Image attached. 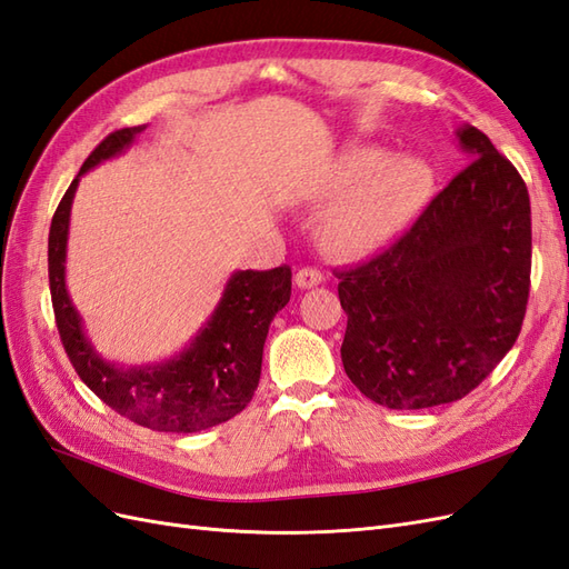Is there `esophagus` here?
I'll use <instances>...</instances> for the list:
<instances>
[{
    "mask_svg": "<svg viewBox=\"0 0 569 569\" xmlns=\"http://www.w3.org/2000/svg\"><path fill=\"white\" fill-rule=\"evenodd\" d=\"M323 281V273L317 267H302L296 273L298 288H317Z\"/></svg>",
    "mask_w": 569,
    "mask_h": 569,
    "instance_id": "1",
    "label": "esophagus"
}]
</instances>
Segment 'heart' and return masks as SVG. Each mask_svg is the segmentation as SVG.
I'll use <instances>...</instances> for the list:
<instances>
[{
	"mask_svg": "<svg viewBox=\"0 0 569 569\" xmlns=\"http://www.w3.org/2000/svg\"><path fill=\"white\" fill-rule=\"evenodd\" d=\"M425 161L355 148L333 157L307 183V200L333 202L321 219L323 248L340 257H367L398 240L431 198Z\"/></svg>",
	"mask_w": 569,
	"mask_h": 569,
	"instance_id": "obj_1",
	"label": "heart"
}]
</instances>
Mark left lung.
Masks as SVG:
<instances>
[{"label":"left lung","mask_w":569,"mask_h":569,"mask_svg":"<svg viewBox=\"0 0 569 569\" xmlns=\"http://www.w3.org/2000/svg\"><path fill=\"white\" fill-rule=\"evenodd\" d=\"M458 140L472 161L412 229L338 273L346 375L391 410L465 398L522 331L531 283L527 186L479 128H460Z\"/></svg>","instance_id":"1"}]
</instances>
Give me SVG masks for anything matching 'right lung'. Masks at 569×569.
I'll return each instance as SVG.
<instances>
[{
    "mask_svg": "<svg viewBox=\"0 0 569 569\" xmlns=\"http://www.w3.org/2000/svg\"><path fill=\"white\" fill-rule=\"evenodd\" d=\"M144 126L109 133L86 159L57 207L50 226V293L57 329L78 377L113 412L152 431L192 433L246 410L262 371L269 323L290 300V267L236 271L214 315L173 360L154 367H119L102 360L83 331L67 290V240L80 176L131 148Z\"/></svg>",
    "mask_w": 569,
    "mask_h": 569,
    "instance_id": "add662e5",
    "label": "right lung"
}]
</instances>
